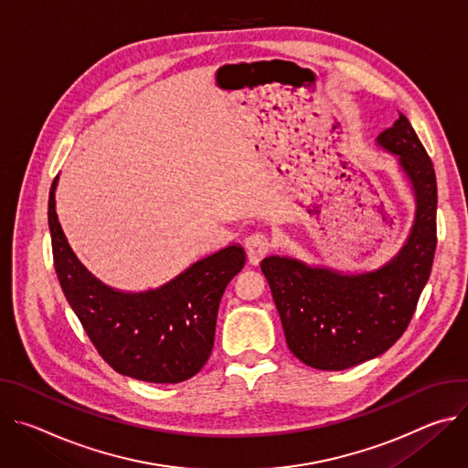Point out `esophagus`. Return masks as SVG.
<instances>
[{
    "instance_id": "esophagus-1",
    "label": "esophagus",
    "mask_w": 468,
    "mask_h": 468,
    "mask_svg": "<svg viewBox=\"0 0 468 468\" xmlns=\"http://www.w3.org/2000/svg\"><path fill=\"white\" fill-rule=\"evenodd\" d=\"M244 246H246L248 261H250L251 264H259L261 259L271 251L272 242H271L269 237L262 235V233H253V235H250V237L246 239Z\"/></svg>"
}]
</instances>
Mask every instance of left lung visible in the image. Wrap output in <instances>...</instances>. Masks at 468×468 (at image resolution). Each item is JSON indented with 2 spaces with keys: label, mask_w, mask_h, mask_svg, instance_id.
<instances>
[{
  "label": "left lung",
  "mask_w": 468,
  "mask_h": 468,
  "mask_svg": "<svg viewBox=\"0 0 468 468\" xmlns=\"http://www.w3.org/2000/svg\"><path fill=\"white\" fill-rule=\"evenodd\" d=\"M378 144L399 155L415 196L417 217L399 253L379 271L345 276L289 257H266L289 350L307 367L345 370L387 352L408 329L437 248V179L433 163L410 120L399 114Z\"/></svg>",
  "instance_id": "left-lung-1"
}]
</instances>
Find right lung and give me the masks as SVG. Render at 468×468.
<instances>
[{
	"mask_svg": "<svg viewBox=\"0 0 468 468\" xmlns=\"http://www.w3.org/2000/svg\"><path fill=\"white\" fill-rule=\"evenodd\" d=\"M49 190L48 222L53 264L70 307L98 354L118 374L150 383H181L207 363L217 314L228 283L242 271L246 253L228 246L155 291L125 294L105 287L78 261L55 213Z\"/></svg>",
	"mask_w": 468,
	"mask_h": 468,
	"instance_id": "obj_1",
	"label": "right lung"
}]
</instances>
